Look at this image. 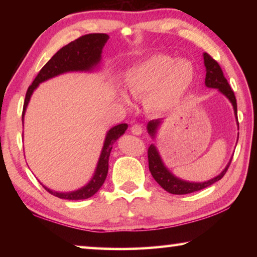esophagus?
<instances>
[{
    "label": "esophagus",
    "instance_id": "obj_1",
    "mask_svg": "<svg viewBox=\"0 0 257 257\" xmlns=\"http://www.w3.org/2000/svg\"><path fill=\"white\" fill-rule=\"evenodd\" d=\"M132 133L134 135H142L143 134V127L141 124L135 123L132 125Z\"/></svg>",
    "mask_w": 257,
    "mask_h": 257
}]
</instances>
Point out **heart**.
<instances>
[{
  "mask_svg": "<svg viewBox=\"0 0 257 257\" xmlns=\"http://www.w3.org/2000/svg\"><path fill=\"white\" fill-rule=\"evenodd\" d=\"M194 67L189 61L165 54H154L130 68L125 75V87L136 98L146 97V103L155 112L175 108L185 96L194 80ZM128 102V97L122 94Z\"/></svg>",
  "mask_w": 257,
  "mask_h": 257,
  "instance_id": "heart-1",
  "label": "heart"
}]
</instances>
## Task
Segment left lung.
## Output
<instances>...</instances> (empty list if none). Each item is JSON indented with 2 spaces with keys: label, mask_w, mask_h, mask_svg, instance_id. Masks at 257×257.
<instances>
[{
  "label": "left lung",
  "mask_w": 257,
  "mask_h": 257,
  "mask_svg": "<svg viewBox=\"0 0 257 257\" xmlns=\"http://www.w3.org/2000/svg\"><path fill=\"white\" fill-rule=\"evenodd\" d=\"M204 64H205L206 68V76H205V85L208 88H217L222 93L225 97H227L230 102H231L234 111V115H236L237 119V124L239 128L238 123V116H237V101L236 96H234L233 90L230 87L228 80L225 79V77L222 72V69H221L220 64L216 62V61L212 58L210 54L204 53ZM162 120H152L147 123V132L151 135L152 138H155L156 132L160 127ZM147 155H149V168L152 173V176L155 179V181L162 187L164 190H167L168 193L175 194V195H184V194H190L194 193V191L201 190L206 188V187L211 186L214 184V182L219 181L221 178H222L225 172H227L230 163H231V160L228 163L227 167H225L224 170L220 173L219 176L213 178L211 180L204 181V182H189L181 180L176 176H173L172 173L168 170V168L165 167L162 159H161V155L159 154V151L156 149L154 144H152L149 147V151H147Z\"/></svg>",
  "instance_id": "left-lung-1"
}]
</instances>
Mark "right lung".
I'll use <instances>...</instances> for the list:
<instances>
[{
  "label": "right lung",
  "mask_w": 257,
  "mask_h": 257,
  "mask_svg": "<svg viewBox=\"0 0 257 257\" xmlns=\"http://www.w3.org/2000/svg\"><path fill=\"white\" fill-rule=\"evenodd\" d=\"M108 40L106 34H87L77 38L76 41L69 43L68 45L63 46L56 53L52 56V59L44 67L41 69L38 75L35 78L33 84L28 87L23 110V125L24 115L26 108L32 97L34 90L41 82L47 79H51L61 73L71 72V71H92L97 67L101 61L102 50L105 43ZM128 128L127 123H120L108 130L104 141V145L99 155L96 170L90 181L86 186L81 187L80 189L69 193H60V191L51 190L47 187L43 186L50 194L62 199H70V201H78V199H86L92 197L101 188L104 181L106 179L108 171V158L112 150V146L120 136H122Z\"/></svg>",
  "instance_id": "obj_1"
}]
</instances>
